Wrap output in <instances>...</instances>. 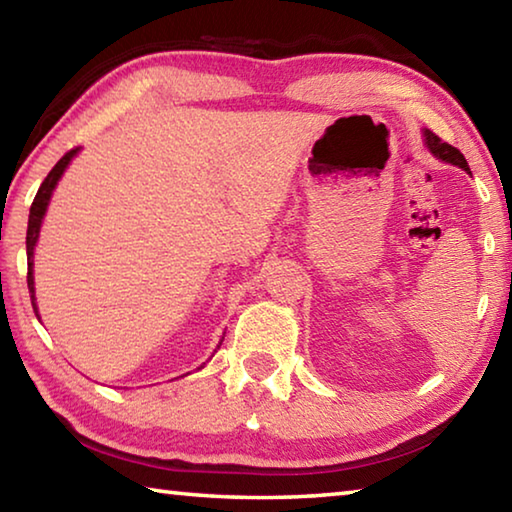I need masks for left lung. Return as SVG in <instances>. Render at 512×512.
<instances>
[{
	"label": "left lung",
	"mask_w": 512,
	"mask_h": 512,
	"mask_svg": "<svg viewBox=\"0 0 512 512\" xmlns=\"http://www.w3.org/2000/svg\"><path fill=\"white\" fill-rule=\"evenodd\" d=\"M422 142H424V146H427L433 158L440 160V162L454 164V167L463 169L465 173H470V176H472V171H470V167H467V160L463 158V153L454 149L452 144L440 140V137L436 133H431L429 128H422Z\"/></svg>",
	"instance_id": "8db88e82"
}]
</instances>
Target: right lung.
Segmentation results:
<instances>
[{
    "label": "right lung",
    "mask_w": 512,
    "mask_h": 512,
    "mask_svg": "<svg viewBox=\"0 0 512 512\" xmlns=\"http://www.w3.org/2000/svg\"><path fill=\"white\" fill-rule=\"evenodd\" d=\"M79 151L81 149H72V151L65 153L63 158L56 162V167L49 171V176L45 180H42V185L38 189L36 198H33V205H31V212H29V228H27L29 277H27V282H29V293H31V305H33V311H36L38 318H40V314H38V302H36V282H33V255H36V246H38V239H40V228H42V221H45V214H47V207L51 203V196H54V189L58 187V180L63 178V173L67 171V167H69V164H72V160L76 158V155H79ZM219 345H216V348H219ZM203 366H205V363H203ZM201 368H198V370H201ZM187 375H189V372H187Z\"/></svg>",
    "instance_id": "1"
}]
</instances>
